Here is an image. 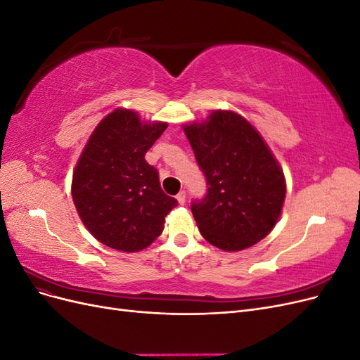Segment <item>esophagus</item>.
<instances>
[{"label":"esophagus","instance_id":"34e87169","mask_svg":"<svg viewBox=\"0 0 360 360\" xmlns=\"http://www.w3.org/2000/svg\"><path fill=\"white\" fill-rule=\"evenodd\" d=\"M177 201H179V204L180 205H183L184 202H186V192H184V191H180L179 193H177Z\"/></svg>","mask_w":360,"mask_h":360}]
</instances>
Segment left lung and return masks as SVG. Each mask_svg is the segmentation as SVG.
Wrapping results in <instances>:
<instances>
[{
	"mask_svg": "<svg viewBox=\"0 0 360 360\" xmlns=\"http://www.w3.org/2000/svg\"><path fill=\"white\" fill-rule=\"evenodd\" d=\"M184 134L207 183L205 197L191 204L201 236L224 250L263 240L285 200L284 172L263 138L231 111H214Z\"/></svg>",
	"mask_w": 360,
	"mask_h": 360,
	"instance_id": "obj_1",
	"label": "left lung"
}]
</instances>
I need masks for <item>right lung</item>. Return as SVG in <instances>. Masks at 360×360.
<instances>
[{"instance_id": "right-lung-1", "label": "right lung", "mask_w": 360, "mask_h": 360, "mask_svg": "<svg viewBox=\"0 0 360 360\" xmlns=\"http://www.w3.org/2000/svg\"><path fill=\"white\" fill-rule=\"evenodd\" d=\"M167 127L141 123L130 110H115L91 134L76 163L72 197L86 230L101 243L138 252L162 234L177 200L162 191L146 153Z\"/></svg>"}]
</instances>
